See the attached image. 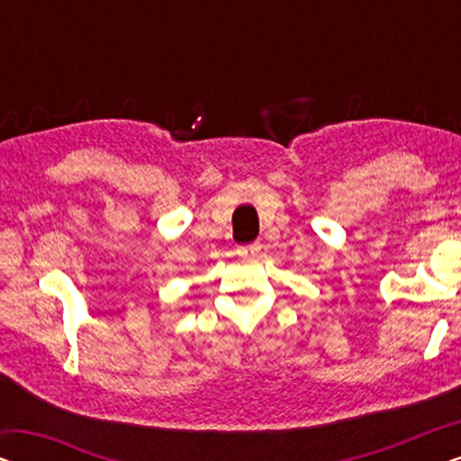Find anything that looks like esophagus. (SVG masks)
Here are the masks:
<instances>
[{"instance_id": "obj_1", "label": "esophagus", "mask_w": 461, "mask_h": 461, "mask_svg": "<svg viewBox=\"0 0 461 461\" xmlns=\"http://www.w3.org/2000/svg\"><path fill=\"white\" fill-rule=\"evenodd\" d=\"M237 254L241 258H256L260 254V243H249V245H241V248L237 249Z\"/></svg>"}]
</instances>
